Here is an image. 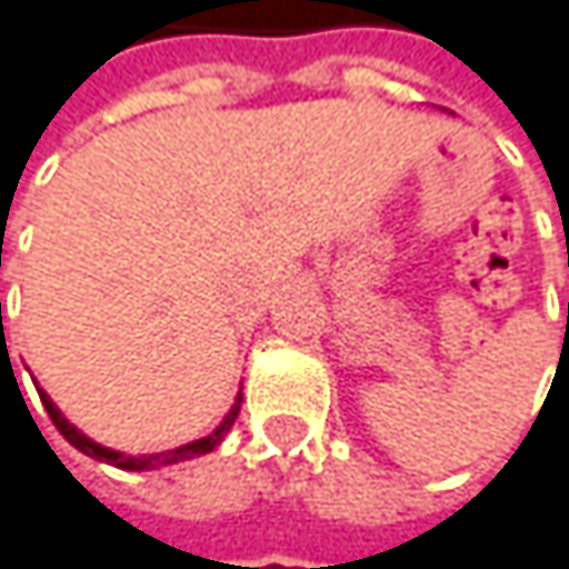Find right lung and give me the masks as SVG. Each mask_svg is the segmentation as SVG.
I'll list each match as a JSON object with an SVG mask.
<instances>
[{
    "mask_svg": "<svg viewBox=\"0 0 569 569\" xmlns=\"http://www.w3.org/2000/svg\"><path fill=\"white\" fill-rule=\"evenodd\" d=\"M39 398H43V408H47V415H50V421L57 425V431L73 445V449H80L83 456H90V459H100V462H107V466H117V469H128V472H144V469H158V466H174V462H184V459H194V456H206V452H212L216 445L226 438V431L232 428V421H236V415H239V405H242V398H236V405H232V411L222 418V425L212 431V435H206V438H198V441H188V445H178V449H171V452H158V456H141V459H134V456H124V452H113V449H103V445H97L93 438H87L80 428H73L67 418H63V411L50 401V395L47 391H39Z\"/></svg>",
    "mask_w": 569,
    "mask_h": 569,
    "instance_id": "obj_1",
    "label": "right lung"
}]
</instances>
